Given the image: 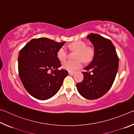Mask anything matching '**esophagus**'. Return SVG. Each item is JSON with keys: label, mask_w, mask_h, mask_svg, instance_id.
I'll use <instances>...</instances> for the list:
<instances>
[{"label": "esophagus", "mask_w": 134, "mask_h": 134, "mask_svg": "<svg viewBox=\"0 0 134 134\" xmlns=\"http://www.w3.org/2000/svg\"><path fill=\"white\" fill-rule=\"evenodd\" d=\"M69 74H70V75L72 76V75H73V74H74V72H71V71H69Z\"/></svg>", "instance_id": "esophagus-1"}]
</instances>
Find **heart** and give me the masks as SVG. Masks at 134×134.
<instances>
[{
    "instance_id": "b5f03b06",
    "label": "heart",
    "mask_w": 134,
    "mask_h": 134,
    "mask_svg": "<svg viewBox=\"0 0 134 134\" xmlns=\"http://www.w3.org/2000/svg\"><path fill=\"white\" fill-rule=\"evenodd\" d=\"M69 48L72 50L76 51L75 61H66L63 63V67L69 71H74L83 65V61L78 58H81L84 62H89L93 57V51L90 48H87L85 42L77 41L73 42ZM67 51L64 47H62L58 49L57 52V57L60 61H64L67 58Z\"/></svg>"
}]
</instances>
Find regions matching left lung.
<instances>
[{
	"instance_id": "1",
	"label": "left lung",
	"mask_w": 134,
	"mask_h": 134,
	"mask_svg": "<svg viewBox=\"0 0 134 134\" xmlns=\"http://www.w3.org/2000/svg\"><path fill=\"white\" fill-rule=\"evenodd\" d=\"M87 39L93 45L94 56L82 72L83 81L76 85L81 96L89 100L100 98L112 87L119 66V58L110 40L102 36L90 34Z\"/></svg>"
}]
</instances>
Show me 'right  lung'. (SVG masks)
I'll list each match as a JSON object with an SVG mask.
<instances>
[{
  "mask_svg": "<svg viewBox=\"0 0 134 134\" xmlns=\"http://www.w3.org/2000/svg\"><path fill=\"white\" fill-rule=\"evenodd\" d=\"M65 43L42 37L31 40L20 51L19 77L26 91L35 98L45 100L54 96L68 75L67 70H58L62 64L57 52Z\"/></svg>",
  "mask_w": 134,
  "mask_h": 134,
  "instance_id": "1",
  "label": "right lung"
}]
</instances>
